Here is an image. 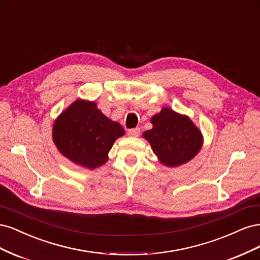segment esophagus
I'll list each match as a JSON object with an SVG mask.
<instances>
[{
	"instance_id": "34e87169",
	"label": "esophagus",
	"mask_w": 260,
	"mask_h": 260,
	"mask_svg": "<svg viewBox=\"0 0 260 260\" xmlns=\"http://www.w3.org/2000/svg\"><path fill=\"white\" fill-rule=\"evenodd\" d=\"M140 132H141L140 128H133V129L128 130V135L130 137H139L140 136Z\"/></svg>"
}]
</instances>
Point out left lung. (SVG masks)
Instances as JSON below:
<instances>
[{"label":"left lung","instance_id":"left-lung-1","mask_svg":"<svg viewBox=\"0 0 260 260\" xmlns=\"http://www.w3.org/2000/svg\"><path fill=\"white\" fill-rule=\"evenodd\" d=\"M153 128L143 133L158 160L167 167H178L190 161L200 152L203 137L187 116L168 107L152 117Z\"/></svg>","mask_w":260,"mask_h":260}]
</instances>
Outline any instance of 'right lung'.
<instances>
[{
	"mask_svg": "<svg viewBox=\"0 0 260 260\" xmlns=\"http://www.w3.org/2000/svg\"><path fill=\"white\" fill-rule=\"evenodd\" d=\"M124 135L121 125L109 119L94 102L77 100L54 122L53 141L66 158L95 169L108 160L115 141Z\"/></svg>",
	"mask_w": 260,
	"mask_h": 260,
	"instance_id": "obj_1",
	"label": "right lung"
}]
</instances>
